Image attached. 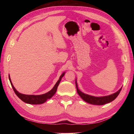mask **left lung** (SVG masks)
<instances>
[{
  "mask_svg": "<svg viewBox=\"0 0 134 134\" xmlns=\"http://www.w3.org/2000/svg\"><path fill=\"white\" fill-rule=\"evenodd\" d=\"M75 85H76V90H77L78 94L85 101H86L87 102V103H89L90 104L98 105H104L105 104L109 103V102H110L114 100V99L118 96V95L119 94V93H120V91L122 89V87H121V89L119 91H118L117 92H116L114 94H112L111 95L108 96H104V97H97L89 96V95L86 94H85L83 93H82L78 89L76 82H75Z\"/></svg>",
  "mask_w": 134,
  "mask_h": 134,
  "instance_id": "left-lung-1",
  "label": "left lung"
}]
</instances>
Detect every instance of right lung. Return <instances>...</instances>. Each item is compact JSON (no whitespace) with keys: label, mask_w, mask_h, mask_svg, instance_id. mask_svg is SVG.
<instances>
[{"label":"right lung","mask_w":134,"mask_h":134,"mask_svg":"<svg viewBox=\"0 0 134 134\" xmlns=\"http://www.w3.org/2000/svg\"><path fill=\"white\" fill-rule=\"evenodd\" d=\"M64 72H63L60 76V78L58 80V81L56 82L55 86L53 87V89L50 90L49 92L48 93L44 94L42 95H26V94H21L19 93L18 91H17L15 87H14L13 85L12 82H11V79L10 77V75H8V78H9V80L11 83V86H12L13 89L14 91V92L16 94V95L18 97L21 99L22 101L26 102L27 104H43L48 99L51 98L55 94V93L56 92L57 89H58V86L60 83V82L61 79L63 76L64 75Z\"/></svg>","instance_id":"add662e5"}]
</instances>
